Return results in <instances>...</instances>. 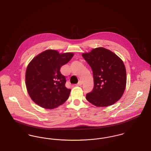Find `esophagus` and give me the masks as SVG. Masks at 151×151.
<instances>
[{
    "mask_svg": "<svg viewBox=\"0 0 151 151\" xmlns=\"http://www.w3.org/2000/svg\"><path fill=\"white\" fill-rule=\"evenodd\" d=\"M82 84H83V82L80 80V81L78 82V83L76 84V86H81L82 85Z\"/></svg>",
    "mask_w": 151,
    "mask_h": 151,
    "instance_id": "1",
    "label": "esophagus"
}]
</instances>
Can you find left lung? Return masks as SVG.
Masks as SVG:
<instances>
[{
    "mask_svg": "<svg viewBox=\"0 0 151 151\" xmlns=\"http://www.w3.org/2000/svg\"><path fill=\"white\" fill-rule=\"evenodd\" d=\"M83 57L92 68L94 87L86 99L99 107L110 106L124 93L127 83L126 69L123 60L115 53L103 47L83 53Z\"/></svg>",
    "mask_w": 151,
    "mask_h": 151,
    "instance_id": "1",
    "label": "left lung"
}]
</instances>
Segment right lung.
<instances>
[{
  "mask_svg": "<svg viewBox=\"0 0 151 151\" xmlns=\"http://www.w3.org/2000/svg\"><path fill=\"white\" fill-rule=\"evenodd\" d=\"M73 55L72 52L60 53L55 50H47L29 63L26 72V86L29 96L37 105L51 109L68 99L71 89L65 87V78L60 69Z\"/></svg>",
  "mask_w": 151,
  "mask_h": 151,
  "instance_id": "1",
  "label": "right lung"
}]
</instances>
